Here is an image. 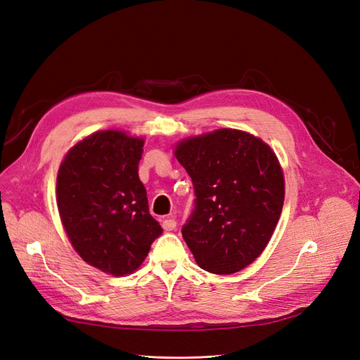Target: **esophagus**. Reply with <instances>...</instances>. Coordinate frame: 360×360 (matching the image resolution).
Returning <instances> with one entry per match:
<instances>
[{"label": "esophagus", "instance_id": "1", "mask_svg": "<svg viewBox=\"0 0 360 360\" xmlns=\"http://www.w3.org/2000/svg\"><path fill=\"white\" fill-rule=\"evenodd\" d=\"M162 227H163V230H165V231H172V230H176V227H177V222L174 221V219H171V218H168V219H163V222H162Z\"/></svg>", "mask_w": 360, "mask_h": 360}]
</instances>
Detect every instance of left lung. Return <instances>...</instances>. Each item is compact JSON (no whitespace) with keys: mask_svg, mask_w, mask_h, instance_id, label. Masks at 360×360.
<instances>
[{"mask_svg":"<svg viewBox=\"0 0 360 360\" xmlns=\"http://www.w3.org/2000/svg\"><path fill=\"white\" fill-rule=\"evenodd\" d=\"M195 189V210L181 235L197 265L233 274L252 264L273 236L285 201V176L257 136L218 129L174 145Z\"/></svg>","mask_w":360,"mask_h":360,"instance_id":"1","label":"left lung"}]
</instances>
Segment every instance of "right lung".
I'll return each mask as SVG.
<instances>
[{
  "instance_id": "obj_1",
  "label": "right lung",
  "mask_w": 360,
  "mask_h": 360,
  "mask_svg": "<svg viewBox=\"0 0 360 360\" xmlns=\"http://www.w3.org/2000/svg\"><path fill=\"white\" fill-rule=\"evenodd\" d=\"M143 138L100 130L65 154L57 209L71 245L87 265L115 277L138 269L162 227L139 180Z\"/></svg>"
}]
</instances>
